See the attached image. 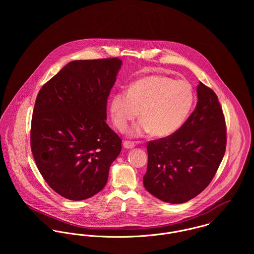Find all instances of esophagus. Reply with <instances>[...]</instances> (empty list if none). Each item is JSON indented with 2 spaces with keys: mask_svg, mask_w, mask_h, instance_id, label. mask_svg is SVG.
Segmentation results:
<instances>
[{
  "mask_svg": "<svg viewBox=\"0 0 254 254\" xmlns=\"http://www.w3.org/2000/svg\"><path fill=\"white\" fill-rule=\"evenodd\" d=\"M123 146H124V148L131 149V148L135 147V144H134V143H132V142H129V141H125V142L123 143Z\"/></svg>",
  "mask_w": 254,
  "mask_h": 254,
  "instance_id": "esophagus-1",
  "label": "esophagus"
}]
</instances>
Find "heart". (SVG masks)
<instances>
[{"label":"heart","mask_w":254,"mask_h":254,"mask_svg":"<svg viewBox=\"0 0 254 254\" xmlns=\"http://www.w3.org/2000/svg\"><path fill=\"white\" fill-rule=\"evenodd\" d=\"M194 102L190 85L164 75H149L134 82L128 92L112 96L109 104L115 127L124 132L138 116L141 120L129 135L142 138L152 134L165 138L176 133L187 120Z\"/></svg>","instance_id":"b5f03b06"}]
</instances>
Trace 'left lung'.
<instances>
[{
  "mask_svg": "<svg viewBox=\"0 0 254 254\" xmlns=\"http://www.w3.org/2000/svg\"><path fill=\"white\" fill-rule=\"evenodd\" d=\"M197 103L181 128L147 143L145 190L168 203H183L213 179L226 149V124L216 94L203 83Z\"/></svg>",
  "mask_w": 254,
  "mask_h": 254,
  "instance_id": "obj_1",
  "label": "left lung"
}]
</instances>
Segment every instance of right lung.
<instances>
[{"instance_id":"1","label":"right lung","mask_w":254,"mask_h":254,"mask_svg":"<svg viewBox=\"0 0 254 254\" xmlns=\"http://www.w3.org/2000/svg\"><path fill=\"white\" fill-rule=\"evenodd\" d=\"M122 65L119 59L73 61L37 96L31 149L48 185L83 200L101 191L121 139L107 124V103Z\"/></svg>"}]
</instances>
